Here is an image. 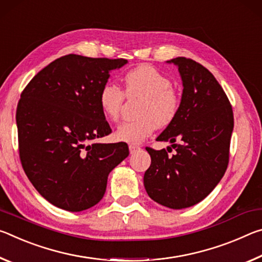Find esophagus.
<instances>
[{
    "label": "esophagus",
    "mask_w": 262,
    "mask_h": 262,
    "mask_svg": "<svg viewBox=\"0 0 262 262\" xmlns=\"http://www.w3.org/2000/svg\"><path fill=\"white\" fill-rule=\"evenodd\" d=\"M140 147L137 146V145H128V149H130V153H135L137 149H139Z\"/></svg>",
    "instance_id": "1"
}]
</instances>
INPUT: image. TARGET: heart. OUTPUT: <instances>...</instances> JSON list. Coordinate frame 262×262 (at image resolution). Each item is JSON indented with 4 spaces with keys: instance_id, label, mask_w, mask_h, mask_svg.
Returning <instances> with one entry per match:
<instances>
[{
    "instance_id": "b5f03b06",
    "label": "heart",
    "mask_w": 262,
    "mask_h": 262,
    "mask_svg": "<svg viewBox=\"0 0 262 262\" xmlns=\"http://www.w3.org/2000/svg\"><path fill=\"white\" fill-rule=\"evenodd\" d=\"M127 97H141L136 121L123 122L116 130V138L138 144L151 136L156 127H165L174 121L180 109V96L171 87L170 80L157 68L140 65L124 76ZM103 115L116 122L121 115L124 93L118 85L106 83L98 96Z\"/></svg>"
}]
</instances>
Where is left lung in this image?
<instances>
[{
	"label": "left lung",
	"mask_w": 262,
	"mask_h": 262,
	"mask_svg": "<svg viewBox=\"0 0 262 262\" xmlns=\"http://www.w3.org/2000/svg\"><path fill=\"white\" fill-rule=\"evenodd\" d=\"M166 62L178 67L183 91L177 117L157 140L169 141L177 152L146 148L151 166L144 186L154 202L184 209L204 200L224 177L233 113L221 84L201 63L184 57Z\"/></svg>",
	"instance_id": "obj_1"
}]
</instances>
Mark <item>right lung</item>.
Listing matches in <instances>:
<instances>
[{"label": "right lung", "instance_id": "obj_1", "mask_svg": "<svg viewBox=\"0 0 262 262\" xmlns=\"http://www.w3.org/2000/svg\"><path fill=\"white\" fill-rule=\"evenodd\" d=\"M125 59L67 54L37 73L20 95L16 123L23 169L51 204L78 212L102 200L126 143L101 144L111 132L98 96Z\"/></svg>", "mask_w": 262, "mask_h": 262}]
</instances>
